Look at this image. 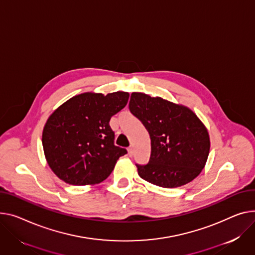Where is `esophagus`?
Masks as SVG:
<instances>
[{"label": "esophagus", "mask_w": 255, "mask_h": 255, "mask_svg": "<svg viewBox=\"0 0 255 255\" xmlns=\"http://www.w3.org/2000/svg\"><path fill=\"white\" fill-rule=\"evenodd\" d=\"M133 152H134V151H133V148H132V147H129V148H128V155H129L130 157H132V156H133Z\"/></svg>", "instance_id": "34e87169"}]
</instances>
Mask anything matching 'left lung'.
I'll return each mask as SVG.
<instances>
[{
	"instance_id": "obj_1",
	"label": "left lung",
	"mask_w": 255,
	"mask_h": 255,
	"mask_svg": "<svg viewBox=\"0 0 255 255\" xmlns=\"http://www.w3.org/2000/svg\"><path fill=\"white\" fill-rule=\"evenodd\" d=\"M129 110L150 137L148 163L136 164L142 179L173 189L201 173L208 159L210 138L207 128L192 110L140 92L131 94Z\"/></svg>"
}]
</instances>
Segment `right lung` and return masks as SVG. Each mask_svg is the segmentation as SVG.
Listing matches in <instances>:
<instances>
[{"mask_svg":"<svg viewBox=\"0 0 255 255\" xmlns=\"http://www.w3.org/2000/svg\"><path fill=\"white\" fill-rule=\"evenodd\" d=\"M129 93L86 92L70 98L50 115L42 143L51 170L73 185L96 184L114 170L127 150L114 144L111 118L128 103Z\"/></svg>","mask_w":255,"mask_h":255,"instance_id":"add662e5","label":"right lung"}]
</instances>
